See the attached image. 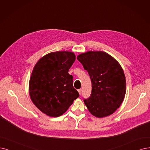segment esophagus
Wrapping results in <instances>:
<instances>
[{"label": "esophagus", "instance_id": "34e87169", "mask_svg": "<svg viewBox=\"0 0 150 150\" xmlns=\"http://www.w3.org/2000/svg\"><path fill=\"white\" fill-rule=\"evenodd\" d=\"M78 92H79V93L81 95V93H82V90H81V89H79V90H78Z\"/></svg>", "mask_w": 150, "mask_h": 150}]
</instances>
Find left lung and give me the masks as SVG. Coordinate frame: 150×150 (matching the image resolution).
Listing matches in <instances>:
<instances>
[{
  "instance_id": "1",
  "label": "left lung",
  "mask_w": 150,
  "mask_h": 150,
  "mask_svg": "<svg viewBox=\"0 0 150 150\" xmlns=\"http://www.w3.org/2000/svg\"><path fill=\"white\" fill-rule=\"evenodd\" d=\"M77 58L87 71L92 82V93L83 100L89 112L99 118L112 115L121 106L126 92L121 66L102 51H89Z\"/></svg>"
}]
</instances>
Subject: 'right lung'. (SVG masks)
<instances>
[{
    "label": "right lung",
    "instance_id": "1",
    "mask_svg": "<svg viewBox=\"0 0 150 150\" xmlns=\"http://www.w3.org/2000/svg\"><path fill=\"white\" fill-rule=\"evenodd\" d=\"M76 59L73 52L59 51L42 57L34 66L29 92L33 103L47 116L58 117L68 110L79 94L68 73Z\"/></svg>",
    "mask_w": 150,
    "mask_h": 150
}]
</instances>
